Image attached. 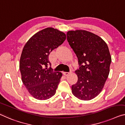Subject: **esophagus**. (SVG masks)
Wrapping results in <instances>:
<instances>
[{"instance_id": "34e87169", "label": "esophagus", "mask_w": 125, "mask_h": 125, "mask_svg": "<svg viewBox=\"0 0 125 125\" xmlns=\"http://www.w3.org/2000/svg\"><path fill=\"white\" fill-rule=\"evenodd\" d=\"M64 75H65V76H68L69 74H71V72H70V73H68V72H65V73H64Z\"/></svg>"}]
</instances>
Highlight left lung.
Here are the masks:
<instances>
[{"label": "left lung", "instance_id": "8db88e82", "mask_svg": "<svg viewBox=\"0 0 125 125\" xmlns=\"http://www.w3.org/2000/svg\"><path fill=\"white\" fill-rule=\"evenodd\" d=\"M66 36L79 65L72 93L81 100H91L101 93L108 76L112 60L108 46L99 36L85 30L69 31Z\"/></svg>", "mask_w": 125, "mask_h": 125}]
</instances>
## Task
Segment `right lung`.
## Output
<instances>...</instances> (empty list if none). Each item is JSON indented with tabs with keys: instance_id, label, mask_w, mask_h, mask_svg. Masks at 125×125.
Masks as SVG:
<instances>
[{
	"instance_id": "obj_1",
	"label": "right lung",
	"mask_w": 125,
	"mask_h": 125,
	"mask_svg": "<svg viewBox=\"0 0 125 125\" xmlns=\"http://www.w3.org/2000/svg\"><path fill=\"white\" fill-rule=\"evenodd\" d=\"M65 39L64 32L49 27L34 34L25 44L20 62L21 78L34 98L46 100L56 93L62 74L47 68L51 65L49 56Z\"/></svg>"
}]
</instances>
